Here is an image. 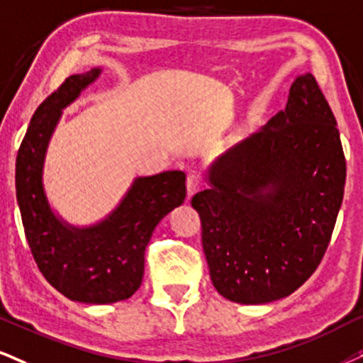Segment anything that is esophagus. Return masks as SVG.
I'll return each mask as SVG.
<instances>
[{
	"mask_svg": "<svg viewBox=\"0 0 363 363\" xmlns=\"http://www.w3.org/2000/svg\"><path fill=\"white\" fill-rule=\"evenodd\" d=\"M200 189H202V178H200L199 173H190L189 178H186V196L196 194Z\"/></svg>",
	"mask_w": 363,
	"mask_h": 363,
	"instance_id": "1",
	"label": "esophagus"
}]
</instances>
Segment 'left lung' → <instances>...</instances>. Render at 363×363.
<instances>
[{"label": "left lung", "mask_w": 363, "mask_h": 363, "mask_svg": "<svg viewBox=\"0 0 363 363\" xmlns=\"http://www.w3.org/2000/svg\"><path fill=\"white\" fill-rule=\"evenodd\" d=\"M337 121L311 74L288 104L207 168L191 199L210 279L223 298L264 305L289 296L328 247L345 189Z\"/></svg>", "instance_id": "obj_1"}]
</instances>
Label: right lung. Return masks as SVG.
I'll use <instances>...</instances> for the list:
<instances>
[{
	"instance_id": "1",
	"label": "right lung",
	"mask_w": 363,
	"mask_h": 363,
	"mask_svg": "<svg viewBox=\"0 0 363 363\" xmlns=\"http://www.w3.org/2000/svg\"><path fill=\"white\" fill-rule=\"evenodd\" d=\"M102 69L70 75L35 111L16 156V202L38 269L72 301L109 305L136 293L145 249L156 225L185 200V173L136 177L119 203L91 225H74L50 205L43 183L47 150L65 107L101 77Z\"/></svg>"
}]
</instances>
